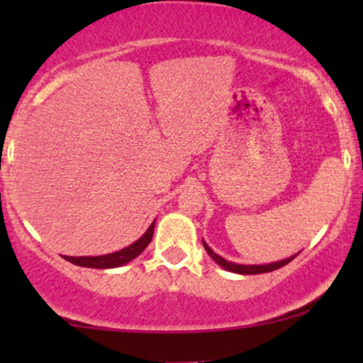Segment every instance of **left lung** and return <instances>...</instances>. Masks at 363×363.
<instances>
[{
    "label": "left lung",
    "mask_w": 363,
    "mask_h": 363,
    "mask_svg": "<svg viewBox=\"0 0 363 363\" xmlns=\"http://www.w3.org/2000/svg\"><path fill=\"white\" fill-rule=\"evenodd\" d=\"M203 245H205L206 252L210 254V257L216 262V264L222 266V268L227 269V272H232V273H237V274H261V273L274 272V269H278V268H281V266L289 264L291 259H295V257L298 256V252H297V254H294V256L286 257V259L268 262V264H239V262L227 261V259H225V257L218 256V254L213 252V249H211L210 245L205 242V240H203Z\"/></svg>",
    "instance_id": "1"
}]
</instances>
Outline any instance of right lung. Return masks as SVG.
<instances>
[{
	"mask_svg": "<svg viewBox=\"0 0 363 363\" xmlns=\"http://www.w3.org/2000/svg\"><path fill=\"white\" fill-rule=\"evenodd\" d=\"M153 227H155V220L148 227V230L140 237L138 240H135L128 247L121 249V251L104 254V256H62L66 261L73 262V264L82 266V268H95V269H109V268H119V266L128 264L129 261H133L135 257H138L141 252L147 249V245L152 242L153 237Z\"/></svg>",
	"mask_w": 363,
	"mask_h": 363,
	"instance_id": "add662e5",
	"label": "right lung"
}]
</instances>
